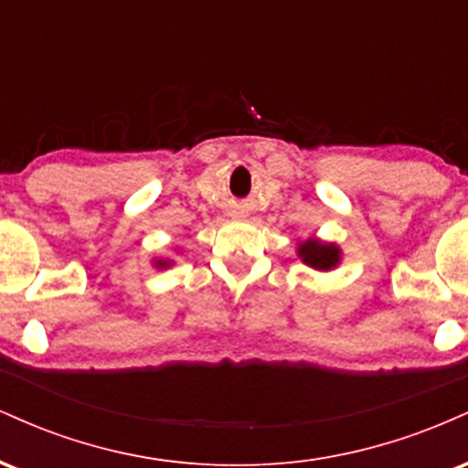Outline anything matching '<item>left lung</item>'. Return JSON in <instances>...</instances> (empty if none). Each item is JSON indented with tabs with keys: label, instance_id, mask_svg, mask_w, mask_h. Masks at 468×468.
Listing matches in <instances>:
<instances>
[{
	"label": "left lung",
	"instance_id": "obj_1",
	"mask_svg": "<svg viewBox=\"0 0 468 468\" xmlns=\"http://www.w3.org/2000/svg\"><path fill=\"white\" fill-rule=\"evenodd\" d=\"M299 255L308 266L316 271H330L338 261V249L335 244H321V241H305L299 246Z\"/></svg>",
	"mask_w": 468,
	"mask_h": 468
}]
</instances>
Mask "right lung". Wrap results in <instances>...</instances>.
<instances>
[{
    "instance_id": "add662e5",
    "label": "right lung",
    "mask_w": 468,
    "mask_h": 468,
    "mask_svg": "<svg viewBox=\"0 0 468 468\" xmlns=\"http://www.w3.org/2000/svg\"><path fill=\"white\" fill-rule=\"evenodd\" d=\"M163 266H165V264H163Z\"/></svg>"
}]
</instances>
